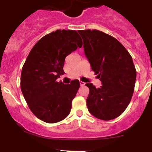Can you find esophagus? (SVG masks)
Listing matches in <instances>:
<instances>
[{"label": "esophagus", "instance_id": "esophagus-1", "mask_svg": "<svg viewBox=\"0 0 152 152\" xmlns=\"http://www.w3.org/2000/svg\"><path fill=\"white\" fill-rule=\"evenodd\" d=\"M85 84H86V83H85L84 82H83V81H80V85H81V86H84Z\"/></svg>", "mask_w": 152, "mask_h": 152}]
</instances>
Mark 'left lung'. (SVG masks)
Listing matches in <instances>:
<instances>
[{
	"instance_id": "8db88e82",
	"label": "left lung",
	"mask_w": 152,
	"mask_h": 152,
	"mask_svg": "<svg viewBox=\"0 0 152 152\" xmlns=\"http://www.w3.org/2000/svg\"><path fill=\"white\" fill-rule=\"evenodd\" d=\"M92 71L102 83L100 88L86 83L88 111L109 121L120 116L131 102L137 71L132 56L118 40L98 30L78 31Z\"/></svg>"
}]
</instances>
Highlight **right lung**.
<instances>
[{
	"instance_id": "add662e5",
	"label": "right lung",
	"mask_w": 152,
	"mask_h": 152,
	"mask_svg": "<svg viewBox=\"0 0 152 152\" xmlns=\"http://www.w3.org/2000/svg\"><path fill=\"white\" fill-rule=\"evenodd\" d=\"M82 44L77 31L56 30L41 38L28 56L22 68L20 88L29 109L41 121L56 123L70 113L79 81L64 84L56 79L64 74L66 57Z\"/></svg>"
}]
</instances>
